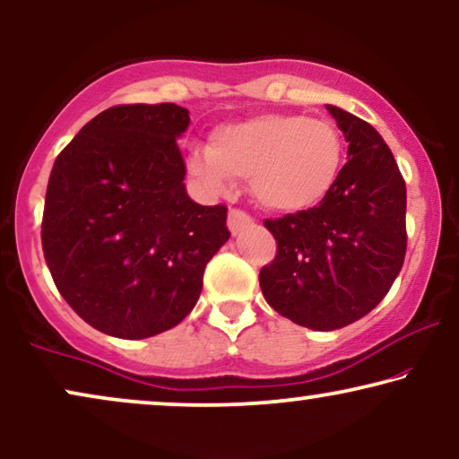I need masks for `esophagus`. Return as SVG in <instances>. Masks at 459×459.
I'll list each match as a JSON object with an SVG mask.
<instances>
[{"mask_svg":"<svg viewBox=\"0 0 459 459\" xmlns=\"http://www.w3.org/2000/svg\"><path fill=\"white\" fill-rule=\"evenodd\" d=\"M249 224H254V218L249 216V213H246L243 210H235V207L229 212V229L233 235H237Z\"/></svg>","mask_w":459,"mask_h":459,"instance_id":"esophagus-1","label":"esophagus"}]
</instances>
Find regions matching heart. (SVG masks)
<instances>
[{
  "instance_id": "obj_1",
  "label": "heart",
  "mask_w": 459,
  "mask_h": 459,
  "mask_svg": "<svg viewBox=\"0 0 459 459\" xmlns=\"http://www.w3.org/2000/svg\"><path fill=\"white\" fill-rule=\"evenodd\" d=\"M344 155V136L329 119L268 113L216 127L210 149L193 151L186 169L210 193L230 191L235 178L249 180L262 207L298 213L333 191Z\"/></svg>"
}]
</instances>
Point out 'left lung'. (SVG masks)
<instances>
[{
    "label": "left lung",
    "mask_w": 459,
    "mask_h": 459,
    "mask_svg": "<svg viewBox=\"0 0 459 459\" xmlns=\"http://www.w3.org/2000/svg\"><path fill=\"white\" fill-rule=\"evenodd\" d=\"M348 143L333 191L313 210L264 220L277 241L262 266L266 302L302 327L332 332L374 310L407 252V188L374 126L327 105Z\"/></svg>",
    "instance_id": "obj_1"
}]
</instances>
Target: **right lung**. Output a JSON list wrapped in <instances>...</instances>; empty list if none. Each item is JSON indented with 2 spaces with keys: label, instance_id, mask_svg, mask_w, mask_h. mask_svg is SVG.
<instances>
[{
  "label": "right lung",
  "instance_id": "add662e5",
  "mask_svg": "<svg viewBox=\"0 0 459 459\" xmlns=\"http://www.w3.org/2000/svg\"><path fill=\"white\" fill-rule=\"evenodd\" d=\"M174 102L117 105L60 151L48 180L41 247L66 304L98 332L143 340L195 308L212 255L229 241L224 205L185 191Z\"/></svg>",
  "mask_w": 459,
  "mask_h": 459
}]
</instances>
